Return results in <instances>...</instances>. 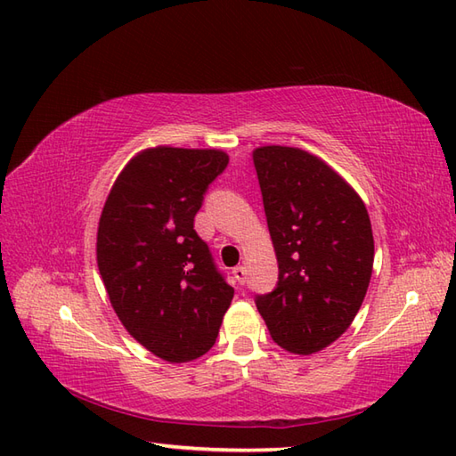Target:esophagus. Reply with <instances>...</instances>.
Here are the masks:
<instances>
[{
	"instance_id": "obj_1",
	"label": "esophagus",
	"mask_w": 456,
	"mask_h": 456,
	"mask_svg": "<svg viewBox=\"0 0 456 456\" xmlns=\"http://www.w3.org/2000/svg\"><path fill=\"white\" fill-rule=\"evenodd\" d=\"M233 274H235V278L239 280V282L243 284V282H245V278H247V266H243V265H240V266H235V268H233Z\"/></svg>"
}]
</instances>
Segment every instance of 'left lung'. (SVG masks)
Returning <instances> with one entry per match:
<instances>
[{
    "label": "left lung",
    "mask_w": 456,
    "mask_h": 456,
    "mask_svg": "<svg viewBox=\"0 0 456 456\" xmlns=\"http://www.w3.org/2000/svg\"><path fill=\"white\" fill-rule=\"evenodd\" d=\"M253 162L278 260V284L256 296V309L274 343L314 354L362 305L374 263L370 217L351 183L312 152L268 144Z\"/></svg>",
    "instance_id": "1"
}]
</instances>
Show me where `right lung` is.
<instances>
[{
    "mask_svg": "<svg viewBox=\"0 0 456 456\" xmlns=\"http://www.w3.org/2000/svg\"><path fill=\"white\" fill-rule=\"evenodd\" d=\"M227 162L219 149H144L125 164L100 217L95 255L115 314L172 364L216 345L235 294L193 229Z\"/></svg>",
    "mask_w": 456,
    "mask_h": 456,
    "instance_id": "right-lung-1",
    "label": "right lung"
}]
</instances>
